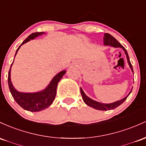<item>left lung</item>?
<instances>
[{"mask_svg": "<svg viewBox=\"0 0 146 146\" xmlns=\"http://www.w3.org/2000/svg\"><path fill=\"white\" fill-rule=\"evenodd\" d=\"M104 44L106 46H111L113 47H120L123 50L124 52H125L126 55V58H127V63H128L129 66L132 70V73H133V68H132V65L131 64L130 59H129V56L128 54H127V50H125V47H124L121 43H119V42L117 41V39L115 38H114L112 35H110V34L105 33L104 34ZM132 90L129 92V94L124 97L123 99L119 100V101H115L114 103H111V104H103V103L98 102V101H94V100L90 99V97H88L87 95L85 94V92H83L82 88H81V94L82 95V98H83V101L85 102V104L88 105L90 107L93 108L96 110H110L115 109L116 108H117L118 106H119L120 105H121L124 101H125L126 99L127 98V96L130 95V94L132 92Z\"/></svg>", "mask_w": 146, "mask_h": 146, "instance_id": "obj_1", "label": "left lung"}]
</instances>
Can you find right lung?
Segmentation results:
<instances>
[{
    "label": "right lung",
    "instance_id": "right-lung-1",
    "mask_svg": "<svg viewBox=\"0 0 146 146\" xmlns=\"http://www.w3.org/2000/svg\"><path fill=\"white\" fill-rule=\"evenodd\" d=\"M44 34L45 32H35V33L30 34L17 49L15 56L21 45ZM13 63H11L9 73H8V85H9L11 94L16 102L21 108L29 112H39V111L47 108L49 106H51L56 97L58 83L63 78V75L66 72V70H63L55 75L48 86L43 90L37 92H21L14 88L11 81V68Z\"/></svg>",
    "mask_w": 146,
    "mask_h": 146
}]
</instances>
